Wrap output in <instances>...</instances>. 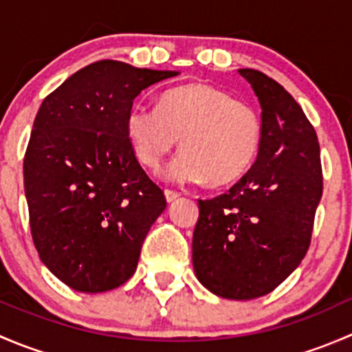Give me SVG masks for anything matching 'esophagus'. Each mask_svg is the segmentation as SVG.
<instances>
[{
	"label": "esophagus",
	"mask_w": 352,
	"mask_h": 352,
	"mask_svg": "<svg viewBox=\"0 0 352 352\" xmlns=\"http://www.w3.org/2000/svg\"><path fill=\"white\" fill-rule=\"evenodd\" d=\"M165 197L168 202H173L180 197V192H177V190H172V189H165Z\"/></svg>",
	"instance_id": "1"
}]
</instances>
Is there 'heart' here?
Listing matches in <instances>:
<instances>
[{"instance_id":"obj_1","label":"heart","mask_w":352,"mask_h":352,"mask_svg":"<svg viewBox=\"0 0 352 352\" xmlns=\"http://www.w3.org/2000/svg\"><path fill=\"white\" fill-rule=\"evenodd\" d=\"M126 134L136 158L158 168L180 138V151L165 168V179L192 184L233 182L257 158L262 144V117L245 100L206 83L166 90L158 109L133 105Z\"/></svg>"}]
</instances>
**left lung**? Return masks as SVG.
<instances>
[{
	"label": "left lung",
	"instance_id": "1",
	"mask_svg": "<svg viewBox=\"0 0 352 352\" xmlns=\"http://www.w3.org/2000/svg\"><path fill=\"white\" fill-rule=\"evenodd\" d=\"M239 73L262 107V144L235 186L199 199L192 264L211 293L254 300L274 291L307 255L324 177L317 133L296 100L261 71Z\"/></svg>",
	"mask_w": 352,
	"mask_h": 352
}]
</instances>
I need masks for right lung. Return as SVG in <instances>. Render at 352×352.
Wrapping results in <instances>:
<instances>
[{"mask_svg": "<svg viewBox=\"0 0 352 352\" xmlns=\"http://www.w3.org/2000/svg\"><path fill=\"white\" fill-rule=\"evenodd\" d=\"M175 71L104 59L81 67L42 102L23 158L38 257L81 293L119 287L163 209V190L138 162L126 117L143 90Z\"/></svg>", "mask_w": 352, "mask_h": 352, "instance_id": "obj_1", "label": "right lung"}]
</instances>
